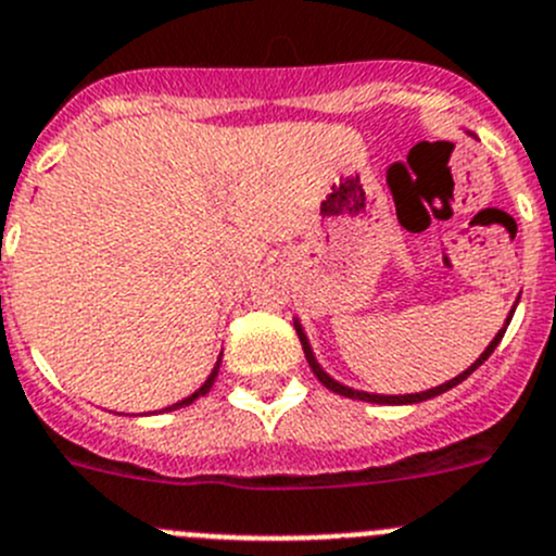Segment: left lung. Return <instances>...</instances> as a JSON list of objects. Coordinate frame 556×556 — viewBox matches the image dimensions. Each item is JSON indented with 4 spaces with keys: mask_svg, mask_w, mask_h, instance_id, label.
Listing matches in <instances>:
<instances>
[{
    "mask_svg": "<svg viewBox=\"0 0 556 556\" xmlns=\"http://www.w3.org/2000/svg\"><path fill=\"white\" fill-rule=\"evenodd\" d=\"M508 323H510V317H508ZM295 331H299V339H301V344H304V353H306V361H309L312 371H315V377H317V380H320L323 386H326V388H331V391L342 393V396H350V399H361V402H375V404H413V402H424V399L440 396V393H445V391H448V388L459 386L462 380H467V375H472V371H476L478 366H481L483 361H486L489 355L494 353V348H497V344H500V339H503L505 328H503V331L497 333V337L492 339V344H489V348L483 350V353H481V358H478L476 364L470 366V369H467V371H462V375H459V377H454V380L443 382V386L432 388V391H421V393H407V396H377V393H364V391H353V388H348V386H339L337 380H331V377H328L326 371L320 369V364H317V361H315V355H312V350H309V342H306V337H304V331H301V326H299V323H295Z\"/></svg>",
    "mask_w": 556,
    "mask_h": 556,
    "instance_id": "1",
    "label": "left lung"
}]
</instances>
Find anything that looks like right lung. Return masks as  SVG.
Returning <instances> with one entry per match:
<instances>
[{
    "label": "right lung",
    "mask_w": 556,
    "mask_h": 556,
    "mask_svg": "<svg viewBox=\"0 0 556 556\" xmlns=\"http://www.w3.org/2000/svg\"><path fill=\"white\" fill-rule=\"evenodd\" d=\"M219 361H223V358H219ZM219 361H217V366H214V371H212V375H208V380H206V382H203V386H201V388H198V391H195V393H192V396L181 399V402H179V404H174V407H168V409H179V407H185V404H190V402H192V399L203 396V393H206V391H208V388H212V386H214V377H217V371H219Z\"/></svg>",
    "instance_id": "add662e5"
}]
</instances>
